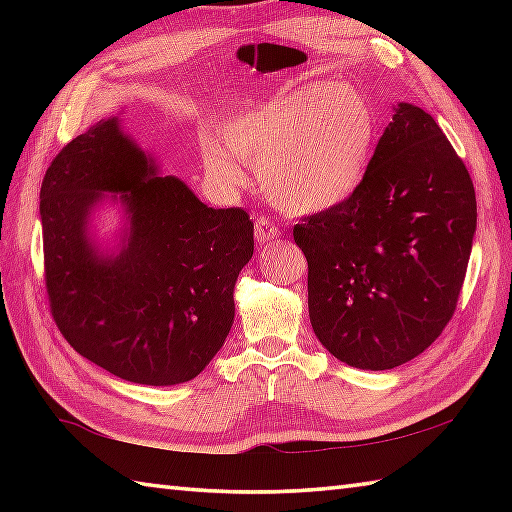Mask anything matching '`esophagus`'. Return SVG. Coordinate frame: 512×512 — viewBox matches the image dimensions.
Instances as JSON below:
<instances>
[{"instance_id": "obj_1", "label": "esophagus", "mask_w": 512, "mask_h": 512, "mask_svg": "<svg viewBox=\"0 0 512 512\" xmlns=\"http://www.w3.org/2000/svg\"><path fill=\"white\" fill-rule=\"evenodd\" d=\"M279 235H281V231L273 220H268V217H264V215L255 217V239H257V244L273 242V239H277Z\"/></svg>"}]
</instances>
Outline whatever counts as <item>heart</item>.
Masks as SVG:
<instances>
[{
	"instance_id": "heart-1",
	"label": "heart",
	"mask_w": 512,
	"mask_h": 512,
	"mask_svg": "<svg viewBox=\"0 0 512 512\" xmlns=\"http://www.w3.org/2000/svg\"><path fill=\"white\" fill-rule=\"evenodd\" d=\"M378 143L367 96L341 83H308L239 112L202 147L211 176L235 187L248 165L292 213L341 209L363 189Z\"/></svg>"
}]
</instances>
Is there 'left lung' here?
I'll use <instances>...</instances> for the list:
<instances>
[{"label":"left lung","mask_w":512,"mask_h":512,"mask_svg":"<svg viewBox=\"0 0 512 512\" xmlns=\"http://www.w3.org/2000/svg\"><path fill=\"white\" fill-rule=\"evenodd\" d=\"M475 226L462 158L431 114L398 103L356 198L292 231L321 345L372 372L422 354L458 306Z\"/></svg>","instance_id":"1"}]
</instances>
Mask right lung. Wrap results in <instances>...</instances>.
Here are the masks:
<instances>
[{
  "instance_id": "add662e5",
  "label": "right lung",
  "mask_w": 512,
  "mask_h": 512,
  "mask_svg": "<svg viewBox=\"0 0 512 512\" xmlns=\"http://www.w3.org/2000/svg\"><path fill=\"white\" fill-rule=\"evenodd\" d=\"M112 192V196H107ZM124 206L112 254L89 237L95 206ZM46 290L76 352L138 385H178L220 352L235 319L233 290L253 257L244 209H213L101 118L52 160L41 182Z\"/></svg>"
}]
</instances>
